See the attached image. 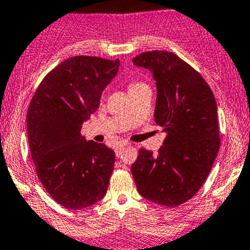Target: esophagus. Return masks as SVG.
<instances>
[{"label": "esophagus", "instance_id": "obj_1", "mask_svg": "<svg viewBox=\"0 0 250 250\" xmlns=\"http://www.w3.org/2000/svg\"><path fill=\"white\" fill-rule=\"evenodd\" d=\"M123 148H125V145H120L116 147V149H115V152H116V157H121V153H122Z\"/></svg>", "mask_w": 250, "mask_h": 250}]
</instances>
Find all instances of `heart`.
<instances>
[{
	"label": "heart",
	"instance_id": "1",
	"mask_svg": "<svg viewBox=\"0 0 250 250\" xmlns=\"http://www.w3.org/2000/svg\"><path fill=\"white\" fill-rule=\"evenodd\" d=\"M141 85H145V83H134L132 85L129 86V90H132V88H135L138 87V86H141Z\"/></svg>",
	"mask_w": 250,
	"mask_h": 250
}]
</instances>
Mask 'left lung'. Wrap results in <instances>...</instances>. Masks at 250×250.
<instances>
[{"label": "left lung", "instance_id": "8db88e82", "mask_svg": "<svg viewBox=\"0 0 250 250\" xmlns=\"http://www.w3.org/2000/svg\"><path fill=\"white\" fill-rule=\"evenodd\" d=\"M133 64L156 81L154 121L167 134L158 156L140 149L132 165L134 181L147 200L180 206L201 188L217 157V103L201 75L172 52H143Z\"/></svg>", "mask_w": 250, "mask_h": 250}]
</instances>
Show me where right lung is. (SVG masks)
Instances as JSON below:
<instances>
[{
    "label": "right lung",
    "instance_id": "obj_1",
    "mask_svg": "<svg viewBox=\"0 0 250 250\" xmlns=\"http://www.w3.org/2000/svg\"><path fill=\"white\" fill-rule=\"evenodd\" d=\"M118 67V59H68L43 79L31 101L26 120L37 175L65 208H85L106 194L115 152L86 140L81 125L99 107Z\"/></svg>",
    "mask_w": 250,
    "mask_h": 250
}]
</instances>
